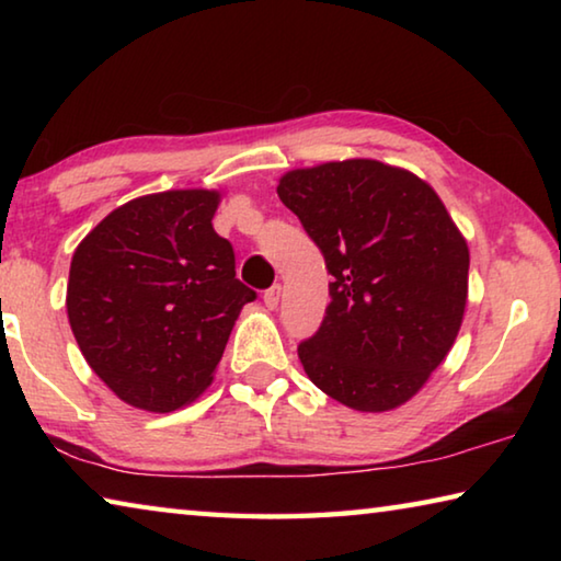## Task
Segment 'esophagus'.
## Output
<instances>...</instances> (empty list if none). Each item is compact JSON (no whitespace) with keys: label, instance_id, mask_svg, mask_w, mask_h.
Listing matches in <instances>:
<instances>
[{"label":"esophagus","instance_id":"obj_1","mask_svg":"<svg viewBox=\"0 0 561 561\" xmlns=\"http://www.w3.org/2000/svg\"><path fill=\"white\" fill-rule=\"evenodd\" d=\"M279 297H282V284H274L272 289L264 291V304H267L270 309H277L279 307Z\"/></svg>","mask_w":561,"mask_h":561}]
</instances>
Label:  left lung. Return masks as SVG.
I'll list each match as a JSON object with an SVG mask.
<instances>
[{
  "instance_id": "obj_1",
  "label": "left lung",
  "mask_w": 561,
  "mask_h": 561,
  "mask_svg": "<svg viewBox=\"0 0 561 561\" xmlns=\"http://www.w3.org/2000/svg\"><path fill=\"white\" fill-rule=\"evenodd\" d=\"M277 195L334 277L324 321L299 344L309 381L360 413L408 403L468 304L470 250L438 193L405 168L348 158L289 170Z\"/></svg>"
}]
</instances>
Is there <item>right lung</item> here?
<instances>
[{"label":"right lung","instance_id":"obj_1","mask_svg":"<svg viewBox=\"0 0 561 561\" xmlns=\"http://www.w3.org/2000/svg\"><path fill=\"white\" fill-rule=\"evenodd\" d=\"M220 190L187 187L116 207L76 247L66 314L83 358L123 403L170 413L213 383L254 291L215 232Z\"/></svg>","mask_w":561,"mask_h":561}]
</instances>
